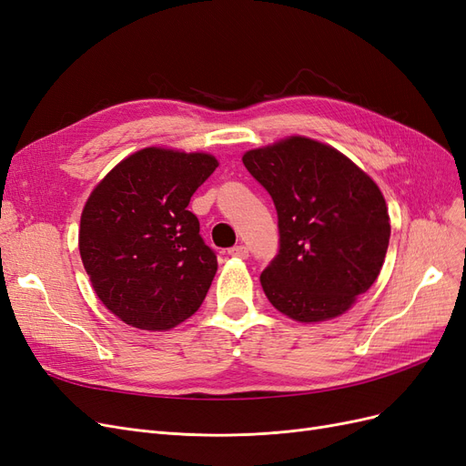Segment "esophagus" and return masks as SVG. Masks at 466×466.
<instances>
[{
  "instance_id": "1",
  "label": "esophagus",
  "mask_w": 466,
  "mask_h": 466,
  "mask_svg": "<svg viewBox=\"0 0 466 466\" xmlns=\"http://www.w3.org/2000/svg\"><path fill=\"white\" fill-rule=\"evenodd\" d=\"M229 255L237 258H247L248 257V247L247 245H235L229 248Z\"/></svg>"
}]
</instances>
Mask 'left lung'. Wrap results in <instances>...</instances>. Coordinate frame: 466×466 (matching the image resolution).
<instances>
[{
  "label": "left lung",
  "instance_id": "obj_1",
  "mask_svg": "<svg viewBox=\"0 0 466 466\" xmlns=\"http://www.w3.org/2000/svg\"><path fill=\"white\" fill-rule=\"evenodd\" d=\"M243 163L278 211L279 248L260 274L268 301L299 322L346 313L387 255L379 187L340 151L301 136L247 151Z\"/></svg>",
  "mask_w": 466,
  "mask_h": 466
}]
</instances>
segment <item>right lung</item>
Instances as JSON below:
<instances>
[{
	"mask_svg": "<svg viewBox=\"0 0 466 466\" xmlns=\"http://www.w3.org/2000/svg\"><path fill=\"white\" fill-rule=\"evenodd\" d=\"M216 167L208 153L147 147L91 192L81 214V260L98 299L130 327L173 329L202 305L218 257L188 204Z\"/></svg>",
	"mask_w": 466,
	"mask_h": 466,
	"instance_id": "1",
	"label": "right lung"
}]
</instances>
